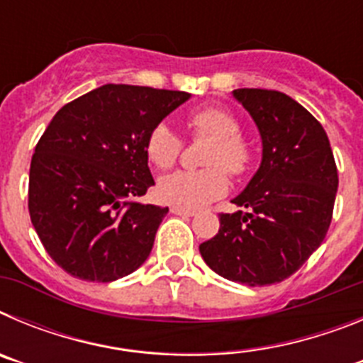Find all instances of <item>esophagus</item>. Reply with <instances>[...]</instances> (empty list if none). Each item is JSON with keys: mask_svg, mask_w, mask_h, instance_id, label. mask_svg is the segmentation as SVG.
Masks as SVG:
<instances>
[{"mask_svg": "<svg viewBox=\"0 0 363 363\" xmlns=\"http://www.w3.org/2000/svg\"><path fill=\"white\" fill-rule=\"evenodd\" d=\"M171 213L172 214H178V216H194V214H196V211L184 209V207H176V205H172Z\"/></svg>", "mask_w": 363, "mask_h": 363, "instance_id": "obj_1", "label": "esophagus"}]
</instances>
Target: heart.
<instances>
[{"instance_id":"b5f03b06","label":"heart","mask_w":363,"mask_h":363,"mask_svg":"<svg viewBox=\"0 0 363 363\" xmlns=\"http://www.w3.org/2000/svg\"><path fill=\"white\" fill-rule=\"evenodd\" d=\"M192 138H209L203 152L205 169L178 171L163 176L156 194L162 201L184 209H198L218 200L229 191V176L243 178L255 163V147L243 136L242 125L223 107H203L187 116ZM184 140L165 121H160L145 138L147 158L158 169H169L178 162Z\"/></svg>"}]
</instances>
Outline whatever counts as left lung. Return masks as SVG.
<instances>
[{"instance_id": "1", "label": "left lung", "mask_w": 363, "mask_h": 363, "mask_svg": "<svg viewBox=\"0 0 363 363\" xmlns=\"http://www.w3.org/2000/svg\"><path fill=\"white\" fill-rule=\"evenodd\" d=\"M233 94L258 125L264 156L233 200L247 213H221L220 230L200 252L220 277L259 287L289 278L323 242L338 171L325 130L298 101L267 89Z\"/></svg>"}]
</instances>
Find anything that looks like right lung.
I'll return each instance as SVG.
<instances>
[{"mask_svg":"<svg viewBox=\"0 0 363 363\" xmlns=\"http://www.w3.org/2000/svg\"><path fill=\"white\" fill-rule=\"evenodd\" d=\"M187 92L108 85L63 105L32 154L28 213L45 251L70 277L114 281L149 258L167 207L152 187L145 138Z\"/></svg>","mask_w":363,"mask_h":363,"instance_id":"right-lung-1","label":"right lung"}]
</instances>
